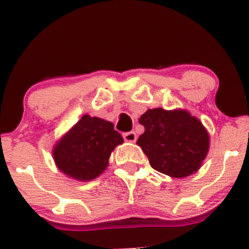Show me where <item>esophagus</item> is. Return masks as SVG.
I'll use <instances>...</instances> for the list:
<instances>
[{"instance_id": "obj_1", "label": "esophagus", "mask_w": 249, "mask_h": 249, "mask_svg": "<svg viewBox=\"0 0 249 249\" xmlns=\"http://www.w3.org/2000/svg\"><path fill=\"white\" fill-rule=\"evenodd\" d=\"M123 137H124V140L126 141V142H136V140H137L136 134H135L134 131L125 132V134L123 135Z\"/></svg>"}]
</instances>
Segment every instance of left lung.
Here are the masks:
<instances>
[{
	"mask_svg": "<svg viewBox=\"0 0 249 249\" xmlns=\"http://www.w3.org/2000/svg\"><path fill=\"white\" fill-rule=\"evenodd\" d=\"M144 132L137 144L150 166L175 178L193 175L201 167L210 148L207 130L184 109H148L141 115Z\"/></svg>",
	"mask_w": 249,
	"mask_h": 249,
	"instance_id": "8db88e82",
	"label": "left lung"
}]
</instances>
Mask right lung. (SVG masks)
Listing matches in <instances>:
<instances>
[{"mask_svg": "<svg viewBox=\"0 0 249 249\" xmlns=\"http://www.w3.org/2000/svg\"><path fill=\"white\" fill-rule=\"evenodd\" d=\"M123 142L112 123L85 114L55 144L53 158L60 171L85 182L107 169L110 153Z\"/></svg>", "mask_w": 249, "mask_h": 249, "instance_id": "right-lung-1", "label": "right lung"}]
</instances>
